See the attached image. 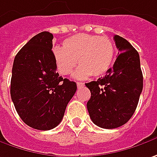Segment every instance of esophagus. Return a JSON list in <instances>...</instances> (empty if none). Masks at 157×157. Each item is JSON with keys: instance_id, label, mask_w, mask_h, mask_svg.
<instances>
[{"instance_id": "obj_1", "label": "esophagus", "mask_w": 157, "mask_h": 157, "mask_svg": "<svg viewBox=\"0 0 157 157\" xmlns=\"http://www.w3.org/2000/svg\"><path fill=\"white\" fill-rule=\"evenodd\" d=\"M76 84H77V88H78V89H80V88H82V87L84 86V83H83V82H79Z\"/></svg>"}]
</instances>
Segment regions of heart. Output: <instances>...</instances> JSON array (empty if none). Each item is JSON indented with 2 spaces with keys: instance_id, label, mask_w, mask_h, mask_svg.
<instances>
[{
  "instance_id": "obj_1",
  "label": "heart",
  "mask_w": 157,
  "mask_h": 157,
  "mask_svg": "<svg viewBox=\"0 0 157 157\" xmlns=\"http://www.w3.org/2000/svg\"><path fill=\"white\" fill-rule=\"evenodd\" d=\"M52 56L57 70L62 75H69L79 64L74 74L75 78L101 77L112 67L115 45L108 37L79 33L67 38L63 47L55 46Z\"/></svg>"
}]
</instances>
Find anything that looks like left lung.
I'll list each match as a JSON object with an SVG mask.
<instances>
[{
	"mask_svg": "<svg viewBox=\"0 0 157 157\" xmlns=\"http://www.w3.org/2000/svg\"><path fill=\"white\" fill-rule=\"evenodd\" d=\"M120 52L104 77L85 83L91 97L87 109L93 123L113 129L125 125L136 110L143 88L138 52L126 39L114 36Z\"/></svg>",
	"mask_w": 157,
	"mask_h": 157,
	"instance_id": "obj_1",
	"label": "left lung"
}]
</instances>
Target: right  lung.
I'll list each match as a JSON object with an SVG mask.
<instances>
[{"mask_svg": "<svg viewBox=\"0 0 157 157\" xmlns=\"http://www.w3.org/2000/svg\"><path fill=\"white\" fill-rule=\"evenodd\" d=\"M53 35L38 33L15 57L10 95L18 115L37 130H51L63 119L68 102L76 91L75 82L56 72L52 56Z\"/></svg>", "mask_w": 157, "mask_h": 157, "instance_id": "1", "label": "right lung"}]
</instances>
